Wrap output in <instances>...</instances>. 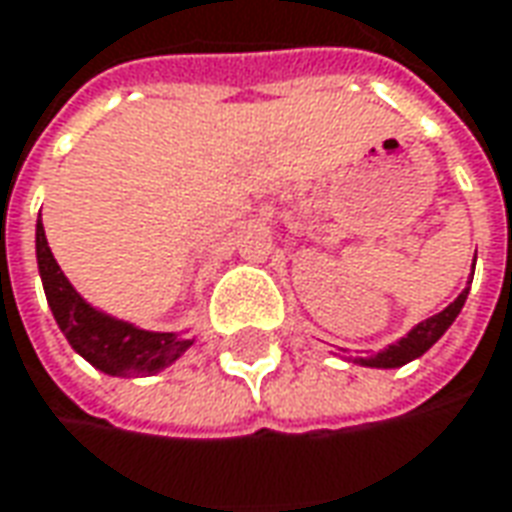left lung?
<instances>
[{
	"mask_svg": "<svg viewBox=\"0 0 512 512\" xmlns=\"http://www.w3.org/2000/svg\"><path fill=\"white\" fill-rule=\"evenodd\" d=\"M474 262H477V253H474ZM471 278H474V273H471ZM471 278H468V284H471ZM465 298H468V287H465V290L460 292V295H457V298H454L443 312L426 317V320H421L418 326H412L401 340H396V343H390L387 348H382L379 354L357 357V359H351V362H357V365H362V368H401V365H407V362H412V359L424 357L426 351L438 343L440 337L446 334V329H449L451 323L457 320L460 309H463Z\"/></svg>",
	"mask_w": 512,
	"mask_h": 512,
	"instance_id": "1",
	"label": "left lung"
}]
</instances>
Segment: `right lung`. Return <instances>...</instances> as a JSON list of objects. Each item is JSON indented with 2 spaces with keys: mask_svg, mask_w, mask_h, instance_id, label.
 Instances as JSON below:
<instances>
[{
  "mask_svg": "<svg viewBox=\"0 0 512 512\" xmlns=\"http://www.w3.org/2000/svg\"><path fill=\"white\" fill-rule=\"evenodd\" d=\"M35 259L41 284L47 292V303L80 357L108 376H153L169 368L195 340H186L178 331H147L128 320L105 315L102 309L74 290L69 278L55 262L49 250L44 222H35Z\"/></svg>",
  "mask_w": 512,
  "mask_h": 512,
  "instance_id": "1",
  "label": "right lung"
}]
</instances>
